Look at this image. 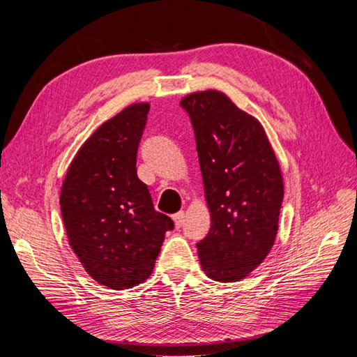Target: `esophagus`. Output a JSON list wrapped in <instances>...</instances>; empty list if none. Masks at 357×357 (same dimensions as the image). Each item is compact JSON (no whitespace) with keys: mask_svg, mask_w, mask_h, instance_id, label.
I'll return each instance as SVG.
<instances>
[{"mask_svg":"<svg viewBox=\"0 0 357 357\" xmlns=\"http://www.w3.org/2000/svg\"><path fill=\"white\" fill-rule=\"evenodd\" d=\"M172 220H174L177 228H180V226L183 225V220H185V211L180 210L176 214H172Z\"/></svg>","mask_w":357,"mask_h":357,"instance_id":"34e87169","label":"esophagus"}]
</instances>
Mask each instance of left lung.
Returning a JSON list of instances; mask_svg holds the SVG:
<instances>
[{
  "label": "left lung",
  "instance_id": "obj_1",
  "mask_svg": "<svg viewBox=\"0 0 357 357\" xmlns=\"http://www.w3.org/2000/svg\"><path fill=\"white\" fill-rule=\"evenodd\" d=\"M189 114L211 214V228L197 243L204 273L236 282L273 248L283 202V178L264 128L218 91L190 93Z\"/></svg>",
  "mask_w": 357,
  "mask_h": 357
}]
</instances>
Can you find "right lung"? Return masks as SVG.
Segmentation results:
<instances>
[{"label": "right lung", "mask_w": 357, "mask_h": 357, "mask_svg": "<svg viewBox=\"0 0 357 357\" xmlns=\"http://www.w3.org/2000/svg\"><path fill=\"white\" fill-rule=\"evenodd\" d=\"M149 109L132 104L96 129L74 156L61 190L73 252L93 280L116 290L149 278L165 232L174 229L137 176Z\"/></svg>", "instance_id": "obj_1"}]
</instances>
